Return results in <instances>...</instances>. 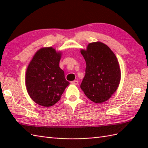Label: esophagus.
Here are the masks:
<instances>
[{"label":"esophagus","instance_id":"esophagus-1","mask_svg":"<svg viewBox=\"0 0 148 148\" xmlns=\"http://www.w3.org/2000/svg\"><path fill=\"white\" fill-rule=\"evenodd\" d=\"M78 83H79V82H78V81H77V80L73 81H72V82H71V83H72V84H76H76H78Z\"/></svg>","mask_w":148,"mask_h":148}]
</instances>
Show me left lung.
I'll return each instance as SVG.
<instances>
[{"instance_id":"1","label":"left lung","mask_w":148,"mask_h":148,"mask_svg":"<svg viewBox=\"0 0 148 148\" xmlns=\"http://www.w3.org/2000/svg\"><path fill=\"white\" fill-rule=\"evenodd\" d=\"M80 52L85 60L86 74L81 88L95 103L109 100L117 90L121 70L117 58L108 46L102 42L89 43Z\"/></svg>"}]
</instances>
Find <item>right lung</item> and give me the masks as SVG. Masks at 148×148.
I'll list each match as a JSON object with an SVG mask.
<instances>
[{
	"label": "right lung",
	"mask_w": 148,
	"mask_h": 148,
	"mask_svg": "<svg viewBox=\"0 0 148 148\" xmlns=\"http://www.w3.org/2000/svg\"><path fill=\"white\" fill-rule=\"evenodd\" d=\"M61 51L53 47L39 49L28 65L25 82L27 93L34 102L46 108L60 99L65 88L69 85L64 72L60 68Z\"/></svg>",
	"instance_id": "right-lung-1"
}]
</instances>
